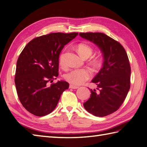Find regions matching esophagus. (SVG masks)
<instances>
[{
  "instance_id": "esophagus-1",
  "label": "esophagus",
  "mask_w": 147,
  "mask_h": 147,
  "mask_svg": "<svg viewBox=\"0 0 147 147\" xmlns=\"http://www.w3.org/2000/svg\"><path fill=\"white\" fill-rule=\"evenodd\" d=\"M69 88H70V89H77V88H79V86H74V85H73V84H70V86H69Z\"/></svg>"
}]
</instances>
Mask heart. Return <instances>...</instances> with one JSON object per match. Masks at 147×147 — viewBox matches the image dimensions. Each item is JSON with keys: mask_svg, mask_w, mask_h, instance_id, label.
<instances>
[{"mask_svg": "<svg viewBox=\"0 0 147 147\" xmlns=\"http://www.w3.org/2000/svg\"><path fill=\"white\" fill-rule=\"evenodd\" d=\"M77 49L80 56L84 58H88L93 53L92 47L87 43H80L77 45ZM65 55L62 52L59 56V65L62 68L65 67ZM103 62V58L101 56H96L92 59V64L95 67H99ZM91 77V71L87 68H74L68 71L64 76L65 79L67 82L74 85H80L86 80H89Z\"/></svg>", "mask_w": 147, "mask_h": 147, "instance_id": "b5f03b06", "label": "heart"}]
</instances>
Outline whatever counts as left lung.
<instances>
[{
    "mask_svg": "<svg viewBox=\"0 0 147 147\" xmlns=\"http://www.w3.org/2000/svg\"><path fill=\"white\" fill-rule=\"evenodd\" d=\"M80 37L96 44L103 53V67L92 80L98 91L90 89V98L84 103L89 113L105 117L123 103L130 89L131 67L126 51L119 42L100 32L80 33Z\"/></svg>",
    "mask_w": 147,
    "mask_h": 147,
    "instance_id": "8db88e82",
    "label": "left lung"
}]
</instances>
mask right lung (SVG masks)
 Segmentation results:
<instances>
[{"mask_svg":"<svg viewBox=\"0 0 147 147\" xmlns=\"http://www.w3.org/2000/svg\"><path fill=\"white\" fill-rule=\"evenodd\" d=\"M78 33H51L36 37L26 44L16 63L14 82L21 103L34 115L49 114L56 108L69 84L58 81L59 56L66 44Z\"/></svg>","mask_w":147,"mask_h":147,"instance_id":"add662e5","label":"right lung"}]
</instances>
